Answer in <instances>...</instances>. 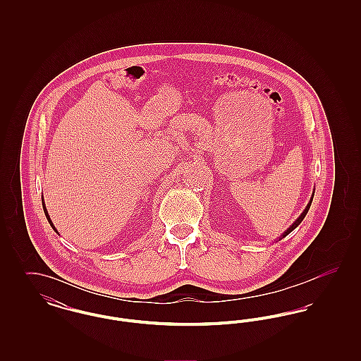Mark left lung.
<instances>
[{"mask_svg": "<svg viewBox=\"0 0 361 361\" xmlns=\"http://www.w3.org/2000/svg\"><path fill=\"white\" fill-rule=\"evenodd\" d=\"M314 192H315V190H312V195H311V199H310L309 204H307L306 208L303 209V212L299 215V218H298V219H296V221H295V222H293V224H292L291 226H290V227H288V228H287V230H286V231L279 237V240H283L284 237H287V235L291 233L292 230H295L299 224H302V221L305 219V216H306V215H307V212H309L310 206H311V202H312V197H314ZM276 242H277V240H276Z\"/></svg>", "mask_w": 361, "mask_h": 361, "instance_id": "8db88e82", "label": "left lung"}]
</instances>
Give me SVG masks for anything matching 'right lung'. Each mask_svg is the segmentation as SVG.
<instances>
[{"label":"right lung","instance_id":"1","mask_svg":"<svg viewBox=\"0 0 361 361\" xmlns=\"http://www.w3.org/2000/svg\"><path fill=\"white\" fill-rule=\"evenodd\" d=\"M42 204H43V209H44V215H46V218H47V221H49V224H50V226L52 227V230L56 233V234H59L58 233V230L55 228V226H54V224H52L51 218H50V215H49V211H47V208H46V204H44V199H42Z\"/></svg>","mask_w":361,"mask_h":361}]
</instances>
